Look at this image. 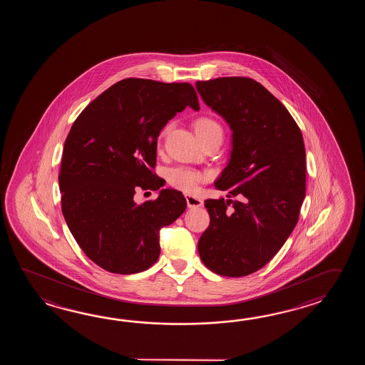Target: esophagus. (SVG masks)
Masks as SVG:
<instances>
[{
  "label": "esophagus",
  "instance_id": "obj_1",
  "mask_svg": "<svg viewBox=\"0 0 365 365\" xmlns=\"http://www.w3.org/2000/svg\"><path fill=\"white\" fill-rule=\"evenodd\" d=\"M186 205H187V207H201L202 205H203V201L200 200V198H195L193 195H186Z\"/></svg>",
  "mask_w": 365,
  "mask_h": 365
}]
</instances>
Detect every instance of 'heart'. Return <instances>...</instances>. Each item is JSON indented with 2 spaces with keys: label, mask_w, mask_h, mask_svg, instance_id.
<instances>
[{
  "label": "heart",
  "mask_w": 365,
  "mask_h": 365,
  "mask_svg": "<svg viewBox=\"0 0 365 365\" xmlns=\"http://www.w3.org/2000/svg\"><path fill=\"white\" fill-rule=\"evenodd\" d=\"M194 130L197 133L198 138H205L207 135H211L214 133L222 132L220 125L217 121H214L210 117H201L198 120H195L194 123ZM170 132V125H167L160 133V138H163L167 133ZM207 176L202 172L189 168V167H175L168 171L167 180L170 182V185L190 193L197 189V186L200 185L203 181H206Z\"/></svg>",
  "instance_id": "obj_1"
}]
</instances>
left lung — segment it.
Returning <instances> with one entry per match:
<instances>
[{"instance_id":"obj_1","label":"left lung","mask_w":365,"mask_h":365,"mask_svg":"<svg viewBox=\"0 0 365 365\" xmlns=\"http://www.w3.org/2000/svg\"><path fill=\"white\" fill-rule=\"evenodd\" d=\"M195 87L232 130L231 158L215 187L237 198L205 201L210 225L198 252L217 275L245 277L279 252L299 220L307 176L303 135L287 108L252 78L198 81Z\"/></svg>"}]
</instances>
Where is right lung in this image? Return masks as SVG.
<instances>
[{
    "mask_svg": "<svg viewBox=\"0 0 365 365\" xmlns=\"http://www.w3.org/2000/svg\"><path fill=\"white\" fill-rule=\"evenodd\" d=\"M200 109L190 83L126 78L77 117L65 140L58 185L70 232L93 262L115 274L145 272L160 255L159 231L185 211L179 190L160 189L153 170L158 137L168 120ZM156 200L133 201L138 189Z\"/></svg>",
    "mask_w": 365,
    "mask_h": 365,
    "instance_id": "obj_1",
    "label": "right lung"
}]
</instances>
